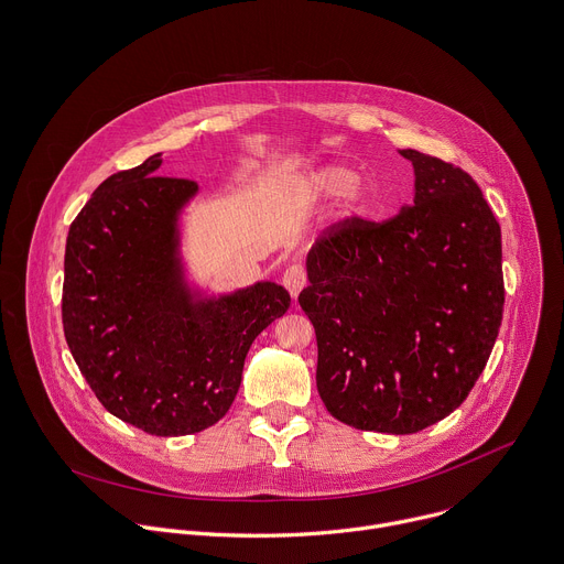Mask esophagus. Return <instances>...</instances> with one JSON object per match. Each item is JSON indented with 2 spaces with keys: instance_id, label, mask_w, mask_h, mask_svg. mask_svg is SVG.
I'll list each match as a JSON object with an SVG mask.
<instances>
[{
  "instance_id": "34e87169",
  "label": "esophagus",
  "mask_w": 564,
  "mask_h": 564,
  "mask_svg": "<svg viewBox=\"0 0 564 564\" xmlns=\"http://www.w3.org/2000/svg\"><path fill=\"white\" fill-rule=\"evenodd\" d=\"M305 283H307V274H305V268L301 263H292V265L285 268L283 285L292 294V299L299 296V292L305 288Z\"/></svg>"
}]
</instances>
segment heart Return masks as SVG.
Here are the masks:
<instances>
[{
    "instance_id": "obj_1",
    "label": "heart",
    "mask_w": 564,
    "mask_h": 564,
    "mask_svg": "<svg viewBox=\"0 0 564 564\" xmlns=\"http://www.w3.org/2000/svg\"><path fill=\"white\" fill-rule=\"evenodd\" d=\"M301 189L312 198L341 196L348 212H359L366 203V189L357 181V174L341 165H326L303 176Z\"/></svg>"
}]
</instances>
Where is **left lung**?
I'll return each mask as SVG.
<instances>
[{
  "instance_id": "8db88e82",
  "label": "left lung",
  "mask_w": 564,
  "mask_h": 564,
  "mask_svg": "<svg viewBox=\"0 0 564 564\" xmlns=\"http://www.w3.org/2000/svg\"><path fill=\"white\" fill-rule=\"evenodd\" d=\"M415 198L388 220L348 216L307 254L299 303L316 388L359 431L411 435L451 415L485 370L505 312L502 234L477 183L401 149Z\"/></svg>"
}]
</instances>
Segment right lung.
<instances>
[{"label":"right lung","mask_w":564,"mask_h":564,"mask_svg":"<svg viewBox=\"0 0 564 564\" xmlns=\"http://www.w3.org/2000/svg\"><path fill=\"white\" fill-rule=\"evenodd\" d=\"M160 153L109 176L66 236L62 326L68 350L118 420L158 437L200 433L231 406L252 341L290 294L257 283L192 303L176 218L198 185L153 176Z\"/></svg>","instance_id":"right-lung-1"}]
</instances>
